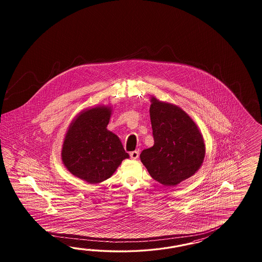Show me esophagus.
<instances>
[{"instance_id":"obj_1","label":"esophagus","mask_w":262,"mask_h":262,"mask_svg":"<svg viewBox=\"0 0 262 262\" xmlns=\"http://www.w3.org/2000/svg\"><path fill=\"white\" fill-rule=\"evenodd\" d=\"M129 156H130V159H138V157H139V151H130V154H129Z\"/></svg>"}]
</instances>
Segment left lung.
<instances>
[{
  "instance_id": "1",
  "label": "left lung",
  "mask_w": 262,
  "mask_h": 262,
  "mask_svg": "<svg viewBox=\"0 0 262 262\" xmlns=\"http://www.w3.org/2000/svg\"><path fill=\"white\" fill-rule=\"evenodd\" d=\"M150 106L154 146L143 150L140 159L151 178L165 186H176L202 166L206 145L198 126L180 106L151 97Z\"/></svg>"
}]
</instances>
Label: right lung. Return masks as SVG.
I'll list each match as a JSON object with an SVG mask.
<instances>
[{
    "label": "right lung",
    "mask_w": 262,
    "mask_h": 262,
    "mask_svg": "<svg viewBox=\"0 0 262 262\" xmlns=\"http://www.w3.org/2000/svg\"><path fill=\"white\" fill-rule=\"evenodd\" d=\"M111 111L107 105L83 110L73 120L64 137V166L88 183L107 180L122 161L129 158L119 137L106 128Z\"/></svg>",
    "instance_id": "right-lung-1"
}]
</instances>
